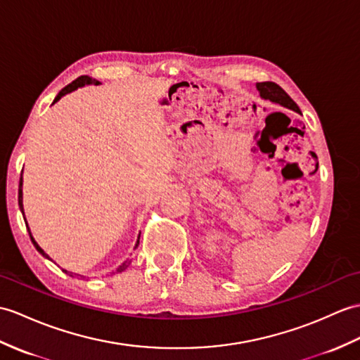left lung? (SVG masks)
Returning <instances> with one entry per match:
<instances>
[{
    "mask_svg": "<svg viewBox=\"0 0 360 360\" xmlns=\"http://www.w3.org/2000/svg\"><path fill=\"white\" fill-rule=\"evenodd\" d=\"M256 87H257L259 91H261V96L262 98L270 99V101H273V103H278V104H281L283 107L291 108V110L300 113L297 104L287 95V91L283 90L282 87H279L278 84H276V82H271V81L257 82Z\"/></svg>",
    "mask_w": 360,
    "mask_h": 360,
    "instance_id": "obj_1",
    "label": "left lung"
}]
</instances>
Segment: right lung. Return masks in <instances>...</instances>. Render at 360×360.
Wrapping results in <instances>:
<instances>
[{
  "mask_svg": "<svg viewBox=\"0 0 360 360\" xmlns=\"http://www.w3.org/2000/svg\"><path fill=\"white\" fill-rule=\"evenodd\" d=\"M86 84H99V82L96 81V79H94V78H90V77H87V75H84V77H79V78H77L75 81H72L69 86H65L60 94L56 95V98H55V101L53 103H56L58 99H60L61 96H64L65 94H69V91H72V90H75V89H78V87H81V86H86ZM21 187H22V176H21V179H20V190H18V204H20V208H21V212L24 213V208H22V190H21ZM27 225V224H26ZM27 230H29V225H27ZM29 235H30V239H32V242H33V245H35V248L38 250V252L43 255V256H46V257H49L46 253H44V250L41 248L38 244H37V240L33 239V236H32V233H30V230H29ZM138 244H139V238H138V242H136V247H138ZM130 262L131 261H125L118 270H116V273H121V271H124L125 269H127V266L130 265ZM65 271V270H64ZM67 273V271H65ZM69 276H72V278H75V276H78V274H72V273H67Z\"/></svg>",
  "mask_w": 360,
  "mask_h": 360,
  "instance_id": "1",
  "label": "right lung"
}]
</instances>
